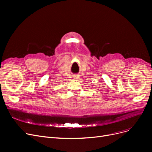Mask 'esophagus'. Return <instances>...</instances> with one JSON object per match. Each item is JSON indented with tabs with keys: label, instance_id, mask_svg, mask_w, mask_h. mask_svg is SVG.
Returning <instances> with one entry per match:
<instances>
[{
	"label": "esophagus",
	"instance_id": "esophagus-1",
	"mask_svg": "<svg viewBox=\"0 0 152 152\" xmlns=\"http://www.w3.org/2000/svg\"><path fill=\"white\" fill-rule=\"evenodd\" d=\"M73 77L76 79L78 78V76H77V75H74V76H73Z\"/></svg>",
	"mask_w": 152,
	"mask_h": 152
}]
</instances>
